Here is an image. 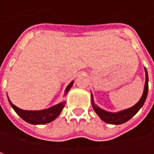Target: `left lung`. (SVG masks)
<instances>
[{"mask_svg": "<svg viewBox=\"0 0 154 154\" xmlns=\"http://www.w3.org/2000/svg\"><path fill=\"white\" fill-rule=\"evenodd\" d=\"M145 70V85H144V89H143V93L142 97L140 98V100L137 102V103L134 106L125 109V110H121L116 113L113 112H108L106 110H104L100 109V107L97 106L96 104L94 103L93 101V96L91 94V105L93 107L95 112L98 115L100 119L103 121L108 124H111V125H121L123 123L127 122L128 120L132 118L133 116H134L139 109L143 106V105L145 102L146 98H147V95H148V91H149V77H148V72L147 69L144 67Z\"/></svg>", "mask_w": 154, "mask_h": 154, "instance_id": "1", "label": "left lung"}]
</instances>
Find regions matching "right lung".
I'll list each match as a JSON object with an SVG mask.
<instances>
[{
  "label": "right lung",
  "mask_w": 154,
  "mask_h": 154,
  "mask_svg": "<svg viewBox=\"0 0 154 154\" xmlns=\"http://www.w3.org/2000/svg\"><path fill=\"white\" fill-rule=\"evenodd\" d=\"M73 82V81L71 82L69 85L67 86L66 90H65V95L68 92V91L70 90L71 87H72ZM8 100L12 108L17 113V115L20 116L25 121L29 123L31 125H44V124L52 122L60 115L61 111L63 109L64 106L66 104L65 101H62L59 104H57L54 106L49 107V108L45 109V110H21L17 106H15V105H13L9 99V97Z\"/></svg>",
  "instance_id": "1"
}]
</instances>
